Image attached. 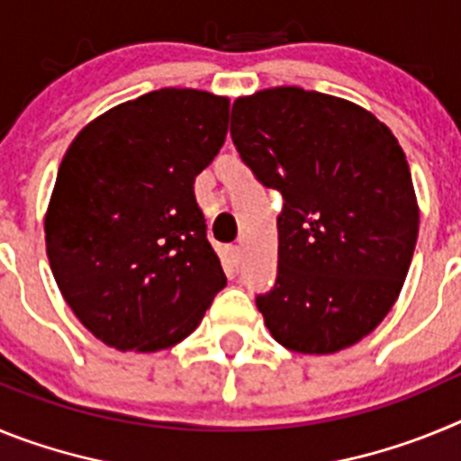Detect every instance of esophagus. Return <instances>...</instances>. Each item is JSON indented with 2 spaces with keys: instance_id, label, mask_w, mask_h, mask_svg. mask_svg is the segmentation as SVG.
Returning <instances> with one entry per match:
<instances>
[{
  "instance_id": "1",
  "label": "esophagus",
  "mask_w": 461,
  "mask_h": 461,
  "mask_svg": "<svg viewBox=\"0 0 461 461\" xmlns=\"http://www.w3.org/2000/svg\"><path fill=\"white\" fill-rule=\"evenodd\" d=\"M240 256H242V249H240V247H230V249H228V260L233 263V267L240 266Z\"/></svg>"
}]
</instances>
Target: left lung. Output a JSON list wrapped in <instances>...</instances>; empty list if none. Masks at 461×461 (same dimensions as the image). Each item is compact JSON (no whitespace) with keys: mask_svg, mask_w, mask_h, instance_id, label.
<instances>
[{"mask_svg":"<svg viewBox=\"0 0 461 461\" xmlns=\"http://www.w3.org/2000/svg\"><path fill=\"white\" fill-rule=\"evenodd\" d=\"M230 138L284 198L276 279L256 295L267 330L295 353L357 344L393 309L418 240L397 138L360 105L303 87L235 101Z\"/></svg>","mask_w":461,"mask_h":461,"instance_id":"obj_1","label":"left lung"}]
</instances>
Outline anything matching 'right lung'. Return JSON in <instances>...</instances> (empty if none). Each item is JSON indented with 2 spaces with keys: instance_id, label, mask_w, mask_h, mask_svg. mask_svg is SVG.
Here are the masks:
<instances>
[{
  "instance_id": "add662e5",
  "label": "right lung",
  "mask_w": 461,
  "mask_h": 461,
  "mask_svg": "<svg viewBox=\"0 0 461 461\" xmlns=\"http://www.w3.org/2000/svg\"><path fill=\"white\" fill-rule=\"evenodd\" d=\"M228 99L158 89L76 136L57 170L46 251L80 323L120 351L189 337L226 286L195 203V175L228 133Z\"/></svg>"
}]
</instances>
